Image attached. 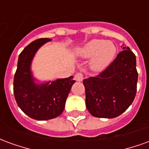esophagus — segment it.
I'll list each match as a JSON object with an SVG mask.
<instances>
[{
  "instance_id": "esophagus-1",
  "label": "esophagus",
  "mask_w": 149,
  "mask_h": 149,
  "mask_svg": "<svg viewBox=\"0 0 149 149\" xmlns=\"http://www.w3.org/2000/svg\"><path fill=\"white\" fill-rule=\"evenodd\" d=\"M74 79L77 81H82L83 79H84V75H83L82 72H78V73L75 75Z\"/></svg>"
}]
</instances>
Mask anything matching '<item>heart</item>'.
<instances>
[{
	"label": "heart",
	"mask_w": 149,
	"mask_h": 149,
	"mask_svg": "<svg viewBox=\"0 0 149 149\" xmlns=\"http://www.w3.org/2000/svg\"><path fill=\"white\" fill-rule=\"evenodd\" d=\"M116 52V49L112 42L100 39L91 40L76 51L80 57H91V68L96 71L103 70L108 67L114 58Z\"/></svg>",
	"instance_id": "heart-1"
}]
</instances>
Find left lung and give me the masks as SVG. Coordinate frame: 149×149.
I'll return each instance as SVG.
<instances>
[{
    "label": "left lung",
    "instance_id": "8db88e82",
    "mask_svg": "<svg viewBox=\"0 0 149 149\" xmlns=\"http://www.w3.org/2000/svg\"><path fill=\"white\" fill-rule=\"evenodd\" d=\"M123 49L106 69L83 81L86 107L93 116L116 117L127 110L136 97V56L128 47Z\"/></svg>",
    "mask_w": 149,
    "mask_h": 149
}]
</instances>
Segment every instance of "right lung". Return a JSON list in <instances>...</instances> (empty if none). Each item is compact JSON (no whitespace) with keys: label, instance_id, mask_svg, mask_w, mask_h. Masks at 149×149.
<instances>
[{"label":"right lung","instance_id":"right-lung-1","mask_svg":"<svg viewBox=\"0 0 149 149\" xmlns=\"http://www.w3.org/2000/svg\"><path fill=\"white\" fill-rule=\"evenodd\" d=\"M51 39L40 38L26 46L19 55L13 80L15 100L23 112L31 118L46 120L57 117L64 111L65 101L75 83L73 77L36 84L31 63L36 52Z\"/></svg>","mask_w":149,"mask_h":149}]
</instances>
